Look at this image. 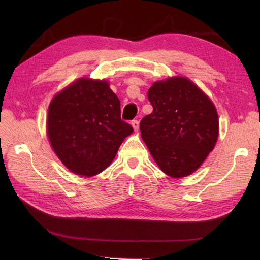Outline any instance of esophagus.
<instances>
[{
    "mask_svg": "<svg viewBox=\"0 0 260 260\" xmlns=\"http://www.w3.org/2000/svg\"><path fill=\"white\" fill-rule=\"evenodd\" d=\"M131 124H132V127H133V129H135V131H138V130H139V121H138L137 119H135V120H132Z\"/></svg>",
    "mask_w": 260,
    "mask_h": 260,
    "instance_id": "1",
    "label": "esophagus"
}]
</instances>
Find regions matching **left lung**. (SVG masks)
Returning a JSON list of instances; mask_svg holds the SVG:
<instances>
[{
  "label": "left lung",
  "instance_id": "1",
  "mask_svg": "<svg viewBox=\"0 0 260 260\" xmlns=\"http://www.w3.org/2000/svg\"><path fill=\"white\" fill-rule=\"evenodd\" d=\"M147 99L153 112L140 122L143 141L165 174L188 176L217 142L219 121L214 104L183 77L155 82Z\"/></svg>",
  "mask_w": 260,
  "mask_h": 260
}]
</instances>
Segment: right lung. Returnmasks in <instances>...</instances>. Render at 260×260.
Segmentation results:
<instances>
[{"label": "right lung", "mask_w": 260, "mask_h": 260, "mask_svg": "<svg viewBox=\"0 0 260 260\" xmlns=\"http://www.w3.org/2000/svg\"><path fill=\"white\" fill-rule=\"evenodd\" d=\"M106 81L82 78L55 96L48 113L51 145L65 166L92 177L105 170L133 128Z\"/></svg>", "instance_id": "add662e5"}]
</instances>
